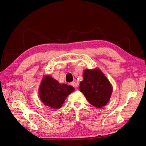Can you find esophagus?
Returning <instances> with one entry per match:
<instances>
[{
	"instance_id": "obj_1",
	"label": "esophagus",
	"mask_w": 146,
	"mask_h": 146,
	"mask_svg": "<svg viewBox=\"0 0 146 146\" xmlns=\"http://www.w3.org/2000/svg\"><path fill=\"white\" fill-rule=\"evenodd\" d=\"M70 85H71V86H72L74 88H76L77 87V85H76V83L75 82H72L70 83Z\"/></svg>"
}]
</instances>
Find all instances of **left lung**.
I'll return each instance as SVG.
<instances>
[{
  "mask_svg": "<svg viewBox=\"0 0 146 146\" xmlns=\"http://www.w3.org/2000/svg\"><path fill=\"white\" fill-rule=\"evenodd\" d=\"M79 90L88 101L97 108L107 104L112 92L111 84L98 69L85 70Z\"/></svg>",
  "mask_w": 146,
  "mask_h": 146,
  "instance_id": "obj_1",
  "label": "left lung"
}]
</instances>
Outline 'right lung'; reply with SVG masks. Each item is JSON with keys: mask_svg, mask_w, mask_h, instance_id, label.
Wrapping results in <instances>:
<instances>
[{"mask_svg": "<svg viewBox=\"0 0 146 146\" xmlns=\"http://www.w3.org/2000/svg\"><path fill=\"white\" fill-rule=\"evenodd\" d=\"M74 91L72 86L60 84L50 76H46L39 87V94L44 105L53 108H60L67 96Z\"/></svg>", "mask_w": 146, "mask_h": 146, "instance_id": "right-lung-1", "label": "right lung"}]
</instances>
